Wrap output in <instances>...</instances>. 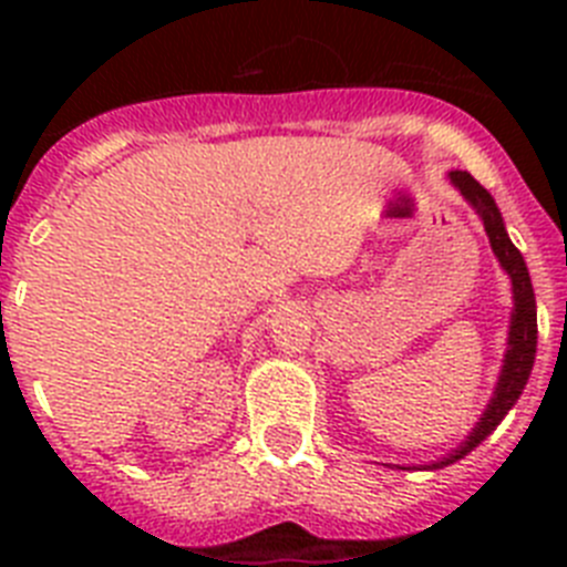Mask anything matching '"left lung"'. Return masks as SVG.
Returning <instances> with one entry per match:
<instances>
[{"instance_id": "1", "label": "left lung", "mask_w": 567, "mask_h": 567, "mask_svg": "<svg viewBox=\"0 0 567 567\" xmlns=\"http://www.w3.org/2000/svg\"><path fill=\"white\" fill-rule=\"evenodd\" d=\"M452 184L463 193L465 202L477 209V215L483 218V227L488 233L491 249L497 255L499 267L508 272L511 289H514V312H511V329H508V352L503 360V374H499V383L494 389V398H491L488 409L483 412L480 423L474 425V432L468 434L457 452H452L449 457L437 460L429 468H443V465H452L457 460H463L471 449H477L485 437H488L494 429L499 425V420L511 412V405L517 403L519 394H523L525 383H528L530 365H534V354H537V300H534V287H530V275L525 267L519 249L511 244L508 233H505L503 215H499L497 204L491 198L488 189L474 178L465 169H454Z\"/></svg>"}]
</instances>
